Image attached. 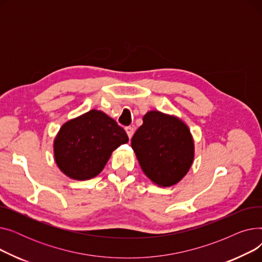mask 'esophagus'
<instances>
[{"instance_id":"esophagus-1","label":"esophagus","mask_w":262,"mask_h":262,"mask_svg":"<svg viewBox=\"0 0 262 262\" xmlns=\"http://www.w3.org/2000/svg\"><path fill=\"white\" fill-rule=\"evenodd\" d=\"M125 132H126V134L128 136V138L130 139L132 137H133V135H134V128L132 126H126L125 127Z\"/></svg>"}]
</instances>
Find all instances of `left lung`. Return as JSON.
I'll use <instances>...</instances> for the list:
<instances>
[{"label":"left lung","instance_id":"8db88e82","mask_svg":"<svg viewBox=\"0 0 262 262\" xmlns=\"http://www.w3.org/2000/svg\"><path fill=\"white\" fill-rule=\"evenodd\" d=\"M132 147L144 174L159 187L181 182L194 160V141L187 124L158 110L144 115Z\"/></svg>","mask_w":262,"mask_h":262}]
</instances>
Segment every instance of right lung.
I'll return each mask as SVG.
<instances>
[{
  "mask_svg": "<svg viewBox=\"0 0 262 262\" xmlns=\"http://www.w3.org/2000/svg\"><path fill=\"white\" fill-rule=\"evenodd\" d=\"M128 137L118 123L92 109L66 122L54 139V157L59 170L76 181L99 175L112 153Z\"/></svg>",
  "mask_w": 262,
  "mask_h": 262,
  "instance_id": "right-lung-1",
  "label": "right lung"
}]
</instances>
